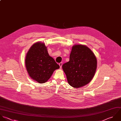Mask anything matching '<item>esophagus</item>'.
<instances>
[{"instance_id": "34e87169", "label": "esophagus", "mask_w": 121, "mask_h": 121, "mask_svg": "<svg viewBox=\"0 0 121 121\" xmlns=\"http://www.w3.org/2000/svg\"><path fill=\"white\" fill-rule=\"evenodd\" d=\"M62 65H63V63H59V66H60V69L62 68Z\"/></svg>"}]
</instances>
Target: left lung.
Instances as JSON below:
<instances>
[{"instance_id":"1","label":"left lung","mask_w":121,"mask_h":121,"mask_svg":"<svg viewBox=\"0 0 121 121\" xmlns=\"http://www.w3.org/2000/svg\"><path fill=\"white\" fill-rule=\"evenodd\" d=\"M97 67V60L94 53L87 46L80 44L72 47L69 61L62 65L68 83L75 88L90 83L95 75Z\"/></svg>"}]
</instances>
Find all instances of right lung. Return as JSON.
<instances>
[{"label": "right lung", "instance_id": "add662e5", "mask_svg": "<svg viewBox=\"0 0 121 121\" xmlns=\"http://www.w3.org/2000/svg\"><path fill=\"white\" fill-rule=\"evenodd\" d=\"M25 64L30 77L39 83L47 82L54 71L60 67L49 55L45 44L40 41L30 48L26 54Z\"/></svg>", "mask_w": 121, "mask_h": 121}]
</instances>
